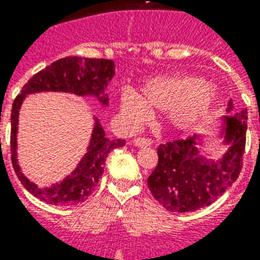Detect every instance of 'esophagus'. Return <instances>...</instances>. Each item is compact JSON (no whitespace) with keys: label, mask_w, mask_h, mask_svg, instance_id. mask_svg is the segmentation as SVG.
Instances as JSON below:
<instances>
[{"label":"esophagus","mask_w":260,"mask_h":260,"mask_svg":"<svg viewBox=\"0 0 260 260\" xmlns=\"http://www.w3.org/2000/svg\"><path fill=\"white\" fill-rule=\"evenodd\" d=\"M134 144L136 147H150V146H152V142H151V139L138 138L134 140Z\"/></svg>","instance_id":"esophagus-1"}]
</instances>
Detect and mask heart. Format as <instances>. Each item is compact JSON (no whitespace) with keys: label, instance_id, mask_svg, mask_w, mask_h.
<instances>
[{"label":"heart","instance_id":"b5f03b06","mask_svg":"<svg viewBox=\"0 0 260 260\" xmlns=\"http://www.w3.org/2000/svg\"><path fill=\"white\" fill-rule=\"evenodd\" d=\"M217 101V90L197 75H171L147 81L136 95H121V108L135 120L147 110L170 112V121L177 129H186L209 113Z\"/></svg>","mask_w":260,"mask_h":260}]
</instances>
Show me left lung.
<instances>
[{"mask_svg": "<svg viewBox=\"0 0 260 260\" xmlns=\"http://www.w3.org/2000/svg\"><path fill=\"white\" fill-rule=\"evenodd\" d=\"M232 100L226 112H232ZM247 109L222 117L221 136L226 147L220 159L200 150L201 136L173 140L158 148V165L147 179L155 200L167 210L183 213L210 205L232 186L243 167Z\"/></svg>", "mask_w": 260, "mask_h": 260, "instance_id": "obj_1", "label": "left lung"}]
</instances>
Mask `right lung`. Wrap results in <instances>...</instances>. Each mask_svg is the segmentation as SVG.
Here are the masks:
<instances>
[{
    "mask_svg": "<svg viewBox=\"0 0 260 260\" xmlns=\"http://www.w3.org/2000/svg\"><path fill=\"white\" fill-rule=\"evenodd\" d=\"M114 63L109 59H89L79 56H67L51 63L44 70L35 74L24 85L12 105V131H10V151L14 173L25 187L35 197L50 205H77L89 197L104 173V165L108 154L114 148L122 147L125 140L106 138L105 131L100 120L94 117V128L91 132L89 147L75 170L67 175L63 181L48 187H40L22 174L17 159V131L18 113L22 101L28 94L43 91H62L73 93L75 95H93L108 105V95L105 89L108 82L113 78Z\"/></svg>",
    "mask_w": 260,
    "mask_h": 260,
    "instance_id": "add662e5",
    "label": "right lung"
}]
</instances>
